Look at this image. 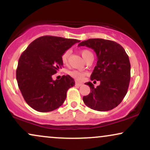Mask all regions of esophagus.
Returning a JSON list of instances; mask_svg holds the SVG:
<instances>
[{
    "label": "esophagus",
    "instance_id": "34e87169",
    "mask_svg": "<svg viewBox=\"0 0 150 150\" xmlns=\"http://www.w3.org/2000/svg\"><path fill=\"white\" fill-rule=\"evenodd\" d=\"M75 85H76V86H81V85H82V82H75Z\"/></svg>",
    "mask_w": 150,
    "mask_h": 150
}]
</instances>
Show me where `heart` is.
<instances>
[{
    "mask_svg": "<svg viewBox=\"0 0 150 150\" xmlns=\"http://www.w3.org/2000/svg\"><path fill=\"white\" fill-rule=\"evenodd\" d=\"M80 53L81 55H82V58H83L85 61H87V58H88L90 56H93L92 53L87 49L81 50ZM70 55V50H67V51H65V52L62 54L61 61L64 65L68 64ZM68 75H69L71 77H73V78L75 79V80L80 81L83 80L84 77H85V73H84V72H82V71H79V70H70V71L68 72Z\"/></svg>",
    "mask_w": 150,
    "mask_h": 150,
    "instance_id": "1",
    "label": "heart"
}]
</instances>
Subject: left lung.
Returning a JSON list of instances; mask_svg holds the SVG:
<instances>
[{"label":"left lung","instance_id":"left-lung-1","mask_svg":"<svg viewBox=\"0 0 150 150\" xmlns=\"http://www.w3.org/2000/svg\"><path fill=\"white\" fill-rule=\"evenodd\" d=\"M78 46L95 51L97 63L90 79L100 81L97 87L90 82L86 83L91 92L84 96V103L99 111L116 108L126 95L130 80V63L125 49L118 43L103 39H89Z\"/></svg>","mask_w":150,"mask_h":150}]
</instances>
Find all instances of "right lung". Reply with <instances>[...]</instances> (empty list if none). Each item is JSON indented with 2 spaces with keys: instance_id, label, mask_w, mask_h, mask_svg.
<instances>
[{
  "instance_id": "add662e5",
  "label": "right lung",
  "mask_w": 150,
  "mask_h": 150,
  "mask_svg": "<svg viewBox=\"0 0 150 150\" xmlns=\"http://www.w3.org/2000/svg\"><path fill=\"white\" fill-rule=\"evenodd\" d=\"M80 41L53 36L37 38L27 46L18 61L16 79L27 104L39 112L59 108L68 89L75 85L70 75L53 80L52 75L62 68V54Z\"/></svg>"
}]
</instances>
